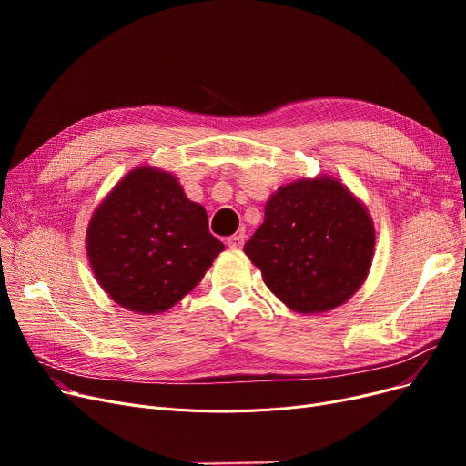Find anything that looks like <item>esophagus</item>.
Returning a JSON list of instances; mask_svg holds the SVG:
<instances>
[{
    "label": "esophagus",
    "instance_id": "34e87169",
    "mask_svg": "<svg viewBox=\"0 0 466 466\" xmlns=\"http://www.w3.org/2000/svg\"><path fill=\"white\" fill-rule=\"evenodd\" d=\"M243 241H246V234H243V232H238V234H234V236H230L227 239L230 249H241L243 248Z\"/></svg>",
    "mask_w": 466,
    "mask_h": 466
}]
</instances>
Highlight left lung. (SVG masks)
I'll use <instances>...</instances> for the list:
<instances>
[{"label": "left lung", "instance_id": "1", "mask_svg": "<svg viewBox=\"0 0 466 466\" xmlns=\"http://www.w3.org/2000/svg\"><path fill=\"white\" fill-rule=\"evenodd\" d=\"M376 232L366 208L334 177L289 183L270 196L246 255L299 313L348 302L369 276Z\"/></svg>", "mask_w": 466, "mask_h": 466}]
</instances>
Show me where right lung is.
Segmentation results:
<instances>
[{
  "label": "right lung",
  "instance_id": "right-lung-1",
  "mask_svg": "<svg viewBox=\"0 0 466 466\" xmlns=\"http://www.w3.org/2000/svg\"><path fill=\"white\" fill-rule=\"evenodd\" d=\"M223 241L208 213L167 171L132 169L94 211L86 255L97 283L122 308L160 313L198 285Z\"/></svg>",
  "mask_w": 466,
  "mask_h": 466
}]
</instances>
